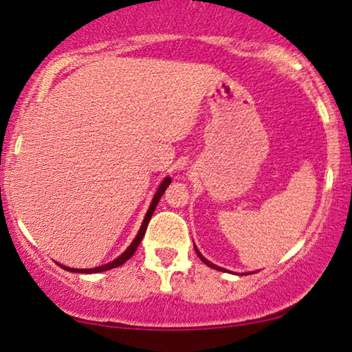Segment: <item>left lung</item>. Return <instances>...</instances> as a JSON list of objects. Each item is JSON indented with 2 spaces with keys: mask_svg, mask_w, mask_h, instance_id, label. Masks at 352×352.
<instances>
[{
  "mask_svg": "<svg viewBox=\"0 0 352 352\" xmlns=\"http://www.w3.org/2000/svg\"><path fill=\"white\" fill-rule=\"evenodd\" d=\"M195 248V252H197V254H199V258L201 259V261H204L205 264H206V266H210V267H213V269H218V271H226V269H223V267H218V266H216V264H213V263H210L208 261V259H206V258H204V256H201V253L199 252V250H197V247H194Z\"/></svg>",
  "mask_w": 352,
  "mask_h": 352,
  "instance_id": "left-lung-1",
  "label": "left lung"
}]
</instances>
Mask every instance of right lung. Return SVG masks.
<instances>
[{
	"mask_svg": "<svg viewBox=\"0 0 352 352\" xmlns=\"http://www.w3.org/2000/svg\"><path fill=\"white\" fill-rule=\"evenodd\" d=\"M170 182H171V177H165V179L162 181L160 187H158V190L155 192V195H153V199H152V204H151V206H148V210H147V213H146V218H144V221H142V226H141V229H139V232H138V235H136V239L133 240L131 245H129V247H128L126 250H124V253H123V254H120V256H118L117 259H113L112 263H109V264H104V266H99V267H93V269H74V267H65V266H60V267H62V269H65V271H70V272H80V274H96V272H104V271H109V269L118 267V266H122V264L126 263L128 259L133 256L134 252H136V250H138L139 243H141V240H142V237H144V234H146V229H147V224H148V221H151L152 214H153V211H155V206H157L158 201H160L162 195L165 194L166 187L170 186Z\"/></svg>",
	"mask_w": 352,
	"mask_h": 352,
	"instance_id": "1",
	"label": "right lung"
}]
</instances>
